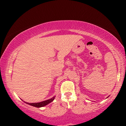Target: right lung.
I'll return each mask as SVG.
<instances>
[{"label": "right lung", "instance_id": "right-lung-1", "mask_svg": "<svg viewBox=\"0 0 126 126\" xmlns=\"http://www.w3.org/2000/svg\"><path fill=\"white\" fill-rule=\"evenodd\" d=\"M54 98H55V96H53V98H50V99H48V100L42 101V102H37V103H28V102H25V103L28 104L29 105H32V106L35 107H37V108H40V107H41L46 106V105L48 104L49 103H50V102H52V101L54 100Z\"/></svg>", "mask_w": 126, "mask_h": 126}]
</instances>
